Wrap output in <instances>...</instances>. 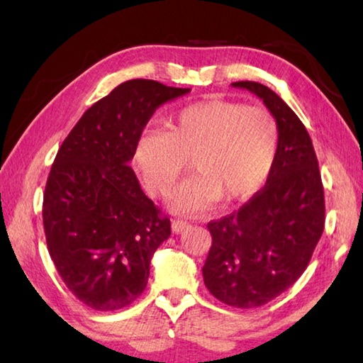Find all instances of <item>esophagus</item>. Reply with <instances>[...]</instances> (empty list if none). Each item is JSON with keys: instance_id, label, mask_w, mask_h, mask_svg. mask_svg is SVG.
<instances>
[{"instance_id": "esophagus-1", "label": "esophagus", "mask_w": 363, "mask_h": 363, "mask_svg": "<svg viewBox=\"0 0 363 363\" xmlns=\"http://www.w3.org/2000/svg\"><path fill=\"white\" fill-rule=\"evenodd\" d=\"M171 227H173V232L174 233H181V232H184V230L187 229L189 223H187V220H182V219H174L173 220V225H171Z\"/></svg>"}]
</instances>
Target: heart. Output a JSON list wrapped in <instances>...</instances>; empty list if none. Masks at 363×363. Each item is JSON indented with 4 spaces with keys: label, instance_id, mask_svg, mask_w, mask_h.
<instances>
[{
    "label": "heart",
    "instance_id": "b5f03b06",
    "mask_svg": "<svg viewBox=\"0 0 363 363\" xmlns=\"http://www.w3.org/2000/svg\"><path fill=\"white\" fill-rule=\"evenodd\" d=\"M279 149L277 121L240 102L201 101L179 110L163 131L140 134L134 168L152 195L167 196L187 167L195 174L177 190L176 210L205 211L223 196L242 200L262 186Z\"/></svg>",
    "mask_w": 363,
    "mask_h": 363
}]
</instances>
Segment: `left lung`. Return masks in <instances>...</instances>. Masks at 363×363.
Returning <instances> with one entry per match:
<instances>
[{"mask_svg":"<svg viewBox=\"0 0 363 363\" xmlns=\"http://www.w3.org/2000/svg\"><path fill=\"white\" fill-rule=\"evenodd\" d=\"M266 104L277 121L279 149L266 186L238 211L208 223L213 243L201 269L214 298L253 309L296 281L325 225V196L317 155L298 115L255 82L232 83Z\"/></svg>","mask_w":363,"mask_h":363,"instance_id":"left-lung-1","label":"left lung"}]
</instances>
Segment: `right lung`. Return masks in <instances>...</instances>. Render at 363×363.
I'll list each match as a JSON object with an SVG mask.
<instances>
[{
	"mask_svg": "<svg viewBox=\"0 0 363 363\" xmlns=\"http://www.w3.org/2000/svg\"><path fill=\"white\" fill-rule=\"evenodd\" d=\"M189 91L153 79L121 83L86 110L54 160L43 196L48 251L91 309H123L140 296L152 256L171 235L130 162L153 112Z\"/></svg>",
	"mask_w": 363,
	"mask_h": 363,
	"instance_id": "obj_1",
	"label": "right lung"
}]
</instances>
